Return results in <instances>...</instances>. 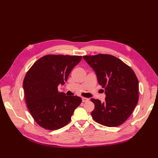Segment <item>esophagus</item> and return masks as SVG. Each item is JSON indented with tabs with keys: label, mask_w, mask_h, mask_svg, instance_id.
I'll list each match as a JSON object with an SVG mask.
<instances>
[{
	"label": "esophagus",
	"mask_w": 158,
	"mask_h": 158,
	"mask_svg": "<svg viewBox=\"0 0 158 158\" xmlns=\"http://www.w3.org/2000/svg\"><path fill=\"white\" fill-rule=\"evenodd\" d=\"M82 102H87L89 100V99L88 98H82Z\"/></svg>",
	"instance_id": "34e87169"
}]
</instances>
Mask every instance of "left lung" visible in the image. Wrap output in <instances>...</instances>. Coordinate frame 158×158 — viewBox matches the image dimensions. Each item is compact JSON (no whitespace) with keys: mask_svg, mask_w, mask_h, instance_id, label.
<instances>
[{"mask_svg":"<svg viewBox=\"0 0 158 158\" xmlns=\"http://www.w3.org/2000/svg\"><path fill=\"white\" fill-rule=\"evenodd\" d=\"M96 72L98 83L105 88L104 102L91 99L95 105L93 119L107 127H116L131 115L139 99V82L131 67L121 59L109 54L84 56Z\"/></svg>","mask_w":158,"mask_h":158,"instance_id":"left-lung-1","label":"left lung"}]
</instances>
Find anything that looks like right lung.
I'll use <instances>...</instances> for the list:
<instances>
[{
    "label": "right lung",
    "mask_w": 158,
    "mask_h": 158,
    "mask_svg": "<svg viewBox=\"0 0 158 158\" xmlns=\"http://www.w3.org/2000/svg\"><path fill=\"white\" fill-rule=\"evenodd\" d=\"M81 56L46 55L37 60L27 71L23 87L27 108L35 121L47 130H57L68 124L82 99L59 93Z\"/></svg>",
    "instance_id": "right-lung-1"
}]
</instances>
